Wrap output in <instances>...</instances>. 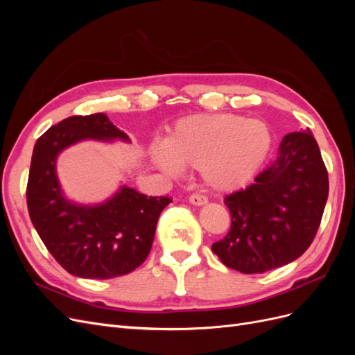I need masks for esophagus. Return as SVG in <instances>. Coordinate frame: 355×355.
Listing matches in <instances>:
<instances>
[{
    "label": "esophagus",
    "instance_id": "34e87169",
    "mask_svg": "<svg viewBox=\"0 0 355 355\" xmlns=\"http://www.w3.org/2000/svg\"><path fill=\"white\" fill-rule=\"evenodd\" d=\"M189 202L194 204V206H202V204L207 202V198L204 196H200V194H192L189 197Z\"/></svg>",
    "mask_w": 355,
    "mask_h": 355
}]
</instances>
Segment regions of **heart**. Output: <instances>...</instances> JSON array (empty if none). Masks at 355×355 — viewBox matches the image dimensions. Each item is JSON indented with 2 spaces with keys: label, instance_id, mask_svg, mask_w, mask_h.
<instances>
[{
  "label": "heart",
  "instance_id": "obj_1",
  "mask_svg": "<svg viewBox=\"0 0 355 355\" xmlns=\"http://www.w3.org/2000/svg\"><path fill=\"white\" fill-rule=\"evenodd\" d=\"M271 148L270 128L259 120L234 114H198L179 120L164 145L149 149L153 163L167 173L178 167L201 170L216 191H234L249 184Z\"/></svg>",
  "mask_w": 355,
  "mask_h": 355
}]
</instances>
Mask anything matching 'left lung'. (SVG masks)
Returning a JSON list of instances; mask_svg holds the SVG:
<instances>
[{
    "instance_id": "8db88e82",
    "label": "left lung",
    "mask_w": 355,
    "mask_h": 355,
    "mask_svg": "<svg viewBox=\"0 0 355 355\" xmlns=\"http://www.w3.org/2000/svg\"><path fill=\"white\" fill-rule=\"evenodd\" d=\"M327 196V168L313 133H288L277 159L254 184L225 197L231 230L211 250L223 265L243 274L293 262L313 243Z\"/></svg>"
}]
</instances>
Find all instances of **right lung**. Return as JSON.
<instances>
[{
  "mask_svg": "<svg viewBox=\"0 0 355 355\" xmlns=\"http://www.w3.org/2000/svg\"><path fill=\"white\" fill-rule=\"evenodd\" d=\"M85 139L130 142L105 114L73 115L38 137L32 153L26 201L29 218L51 256L81 278L108 280L135 271L153 247L168 197H148L123 185L102 204L68 201L56 175L63 149Z\"/></svg>",
  "mask_w": 355,
  "mask_h": 355,
  "instance_id": "right-lung-1",
  "label": "right lung"
}]
</instances>
